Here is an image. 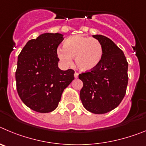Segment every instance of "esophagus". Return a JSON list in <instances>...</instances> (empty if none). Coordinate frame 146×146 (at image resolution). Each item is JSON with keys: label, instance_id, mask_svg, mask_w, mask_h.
Returning a JSON list of instances; mask_svg holds the SVG:
<instances>
[{"label": "esophagus", "instance_id": "1", "mask_svg": "<svg viewBox=\"0 0 146 146\" xmlns=\"http://www.w3.org/2000/svg\"><path fill=\"white\" fill-rule=\"evenodd\" d=\"M74 76H75V78H78V73H77V72H75Z\"/></svg>", "mask_w": 146, "mask_h": 146}]
</instances>
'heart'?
I'll use <instances>...</instances> for the list:
<instances>
[{"label":"heart","instance_id":"1","mask_svg":"<svg viewBox=\"0 0 146 146\" xmlns=\"http://www.w3.org/2000/svg\"><path fill=\"white\" fill-rule=\"evenodd\" d=\"M103 48L100 42L95 38L76 35L68 38L64 42L63 48L57 50L62 62L70 65L75 57V63L82 71H90L98 66L102 60Z\"/></svg>","mask_w":146,"mask_h":146}]
</instances>
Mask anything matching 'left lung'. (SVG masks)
<instances>
[{"label":"left lung","instance_id":"8db88e82","mask_svg":"<svg viewBox=\"0 0 146 146\" xmlns=\"http://www.w3.org/2000/svg\"><path fill=\"white\" fill-rule=\"evenodd\" d=\"M101 43L103 54L99 65L78 75L83 81L80 98L84 107L95 114L106 113L117 107L127 92L128 62L124 52L104 35H92Z\"/></svg>","mask_w":146,"mask_h":146}]
</instances>
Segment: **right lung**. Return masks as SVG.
<instances>
[{"instance_id":"obj_1","label":"right lung","mask_w":146,"mask_h":146,"mask_svg":"<svg viewBox=\"0 0 146 146\" xmlns=\"http://www.w3.org/2000/svg\"><path fill=\"white\" fill-rule=\"evenodd\" d=\"M60 33H44L27 42L18 56L16 84L25 106L38 113H49L58 106L64 89L74 79L72 69L58 68Z\"/></svg>"}]
</instances>
